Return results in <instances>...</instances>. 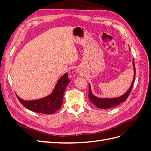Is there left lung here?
<instances>
[{
  "label": "left lung",
  "instance_id": "obj_1",
  "mask_svg": "<svg viewBox=\"0 0 151 151\" xmlns=\"http://www.w3.org/2000/svg\"><path fill=\"white\" fill-rule=\"evenodd\" d=\"M133 65H134V80L133 82H132V84L130 86V88L128 90L127 92L124 94L122 96H120L119 98H98L97 97L94 96L91 93V87L90 85H89V98L90 99V101L92 102L94 105H96L97 107L101 108V109H108V108H110L114 106H116L117 105L120 104L122 103H123L124 101H126V99L129 97V96L130 93H131V91L132 89V88H133V86L134 84V81H135V63H134V60H133Z\"/></svg>",
  "mask_w": 151,
  "mask_h": 151
}]
</instances>
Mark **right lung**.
<instances>
[{"label": "right lung", "mask_w": 151, "mask_h": 151, "mask_svg": "<svg viewBox=\"0 0 151 151\" xmlns=\"http://www.w3.org/2000/svg\"><path fill=\"white\" fill-rule=\"evenodd\" d=\"M70 80L67 73L59 79L53 92L47 97L35 101H24L17 96L19 101L29 110L43 114H52L57 111L62 106L63 93Z\"/></svg>", "instance_id": "1"}]
</instances>
